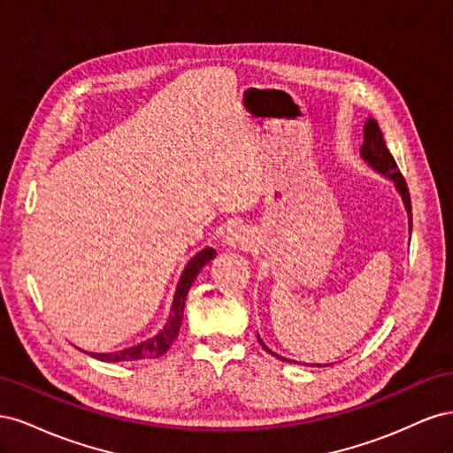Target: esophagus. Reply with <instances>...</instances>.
I'll list each match as a JSON object with an SVG mask.
<instances>
[{"mask_svg": "<svg viewBox=\"0 0 453 453\" xmlns=\"http://www.w3.org/2000/svg\"><path fill=\"white\" fill-rule=\"evenodd\" d=\"M223 243L226 245V248H232V250H251L255 245V238L251 234V230H248L245 226H234L228 230V234L225 236Z\"/></svg>", "mask_w": 453, "mask_h": 453, "instance_id": "1", "label": "esophagus"}]
</instances>
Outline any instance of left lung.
I'll list each match as a JSON object with an SVG mask.
<instances>
[{
    "instance_id": "1",
    "label": "left lung",
    "mask_w": 453,
    "mask_h": 453,
    "mask_svg": "<svg viewBox=\"0 0 453 453\" xmlns=\"http://www.w3.org/2000/svg\"><path fill=\"white\" fill-rule=\"evenodd\" d=\"M361 157L365 162H368L370 166H372L378 173L389 177V180L395 183V188L399 190V195L403 196V202H404V208L408 211V221H410V228H412V203H410V193H408V187H406V181L404 177L399 170V166H396V162L393 158V155L389 153V149L386 145V142H383V134L378 127V122L374 119H368L366 125H365V142H363V147H361ZM260 346H263L268 353H272L273 357H278L281 361H289L281 357V355L273 353L263 340H260V336L257 334ZM289 363H296V361H289ZM306 365V363H304ZM310 366H328V365H310Z\"/></svg>"
}]
</instances>
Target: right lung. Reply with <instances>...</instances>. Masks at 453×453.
<instances>
[{
    "mask_svg": "<svg viewBox=\"0 0 453 453\" xmlns=\"http://www.w3.org/2000/svg\"><path fill=\"white\" fill-rule=\"evenodd\" d=\"M213 257H215L213 248H203L202 251H198L193 258L188 260L180 281H177V289H175L172 310H170V319L166 321V325L162 326V331L158 334L142 342V344H138V346H132V348L120 349V351H113V353H88V351H85V353H88L90 357H94V359L107 361V363L153 359V357H160V355L166 353L172 346V342L177 338V334H180V326H181V321H183L185 298H187L190 285L195 283L200 270L205 265H208Z\"/></svg>",
    "mask_w": 453,
    "mask_h": 453,
    "instance_id": "obj_1",
    "label": "right lung"
}]
</instances>
